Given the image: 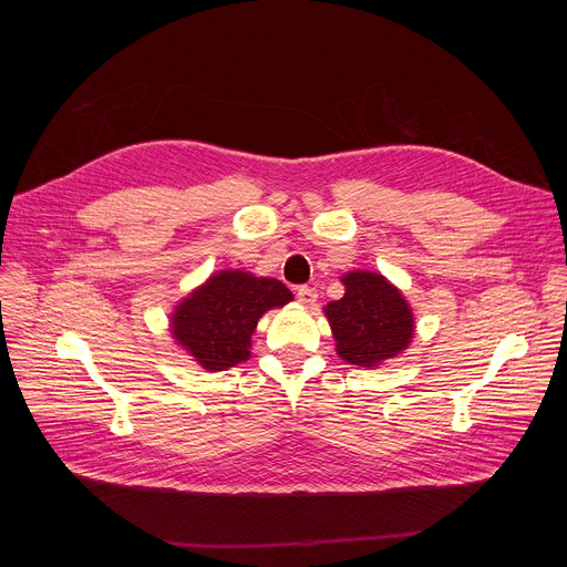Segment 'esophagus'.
Masks as SVG:
<instances>
[{
	"instance_id": "obj_1",
	"label": "esophagus",
	"mask_w": 567,
	"mask_h": 567,
	"mask_svg": "<svg viewBox=\"0 0 567 567\" xmlns=\"http://www.w3.org/2000/svg\"><path fill=\"white\" fill-rule=\"evenodd\" d=\"M296 296H298V302H302L305 307H311L316 302V298H318L316 289H311V287H298Z\"/></svg>"
}]
</instances>
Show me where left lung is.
Here are the masks:
<instances>
[{"mask_svg":"<svg viewBox=\"0 0 567 567\" xmlns=\"http://www.w3.org/2000/svg\"><path fill=\"white\" fill-rule=\"evenodd\" d=\"M346 296L326 307L337 354L361 368H377L409 348L415 318L406 298L381 274L350 271Z\"/></svg>","mask_w":567,"mask_h":567,"instance_id":"1","label":"left lung"}]
</instances>
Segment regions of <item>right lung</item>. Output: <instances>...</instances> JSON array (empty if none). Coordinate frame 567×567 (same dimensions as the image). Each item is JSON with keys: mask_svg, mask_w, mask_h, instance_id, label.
Masks as SVG:
<instances>
[{"mask_svg": "<svg viewBox=\"0 0 567 567\" xmlns=\"http://www.w3.org/2000/svg\"><path fill=\"white\" fill-rule=\"evenodd\" d=\"M289 300L291 291L276 278L219 271L175 307L173 334L204 370H228L251 357V337L262 313Z\"/></svg>", "mask_w": 567, "mask_h": 567, "instance_id": "right-lung-1", "label": "right lung"}]
</instances>
